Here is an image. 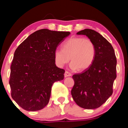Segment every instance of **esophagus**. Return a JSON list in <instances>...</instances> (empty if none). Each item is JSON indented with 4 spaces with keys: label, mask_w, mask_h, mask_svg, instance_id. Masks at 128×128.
<instances>
[{
    "label": "esophagus",
    "mask_w": 128,
    "mask_h": 128,
    "mask_svg": "<svg viewBox=\"0 0 128 128\" xmlns=\"http://www.w3.org/2000/svg\"><path fill=\"white\" fill-rule=\"evenodd\" d=\"M72 76V74L70 72H68V71H66L64 73V77H69V76Z\"/></svg>",
    "instance_id": "esophagus-1"
}]
</instances>
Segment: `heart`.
<instances>
[{
  "label": "heart",
  "mask_w": 128,
  "mask_h": 128,
  "mask_svg": "<svg viewBox=\"0 0 128 128\" xmlns=\"http://www.w3.org/2000/svg\"><path fill=\"white\" fill-rule=\"evenodd\" d=\"M95 55L96 47L92 40L81 36H74L62 44V50H55L54 59L57 66L62 67L68 63L70 58V68L83 71L92 66Z\"/></svg>",
  "instance_id": "obj_1"
}]
</instances>
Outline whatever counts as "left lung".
<instances>
[{"instance_id":"left-lung-1","label":"left lung","mask_w":128,"mask_h":128,"mask_svg":"<svg viewBox=\"0 0 128 128\" xmlns=\"http://www.w3.org/2000/svg\"><path fill=\"white\" fill-rule=\"evenodd\" d=\"M94 43L95 59L89 68L72 76L74 81L71 94L78 106L95 109L104 103L113 93L116 78V57L111 43L95 30L85 29L77 33Z\"/></svg>"}]
</instances>
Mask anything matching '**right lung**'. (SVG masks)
<instances>
[{"label":"right lung","mask_w":128,"mask_h":128,"mask_svg":"<svg viewBox=\"0 0 128 128\" xmlns=\"http://www.w3.org/2000/svg\"><path fill=\"white\" fill-rule=\"evenodd\" d=\"M69 34L68 32L40 29L16 48L9 83L12 99L24 110L43 109L48 103L53 84L64 79L65 70L56 66L54 52Z\"/></svg>","instance_id":"right-lung-1"}]
</instances>
